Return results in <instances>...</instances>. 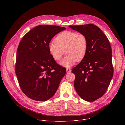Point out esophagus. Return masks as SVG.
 Listing matches in <instances>:
<instances>
[{
  "label": "esophagus",
  "mask_w": 125,
  "mask_h": 125,
  "mask_svg": "<svg viewBox=\"0 0 125 125\" xmlns=\"http://www.w3.org/2000/svg\"><path fill=\"white\" fill-rule=\"evenodd\" d=\"M66 71L67 72L69 73V72H70L71 71V70L70 69V68H66Z\"/></svg>",
  "instance_id": "34e87169"
}]
</instances>
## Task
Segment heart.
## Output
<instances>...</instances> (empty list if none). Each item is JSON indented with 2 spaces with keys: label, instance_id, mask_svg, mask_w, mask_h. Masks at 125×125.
Returning <instances> with one entry per match:
<instances>
[{
  "label": "heart",
  "instance_id": "1",
  "mask_svg": "<svg viewBox=\"0 0 125 125\" xmlns=\"http://www.w3.org/2000/svg\"><path fill=\"white\" fill-rule=\"evenodd\" d=\"M48 45L50 55L56 61H59L64 54L67 55L61 62L66 67L73 65L76 61L80 62L85 57L88 48L86 37L82 33L65 31L58 34Z\"/></svg>",
  "mask_w": 125,
  "mask_h": 125
}]
</instances>
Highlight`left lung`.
I'll return each instance as SVG.
<instances>
[{"label":"left lung","instance_id":"8db88e82","mask_svg":"<svg viewBox=\"0 0 125 125\" xmlns=\"http://www.w3.org/2000/svg\"><path fill=\"white\" fill-rule=\"evenodd\" d=\"M69 27L83 33L88 42L85 57L72 70L75 75V88L82 99L94 101L106 93L113 75L110 43L101 29L94 24Z\"/></svg>","mask_w":125,"mask_h":125}]
</instances>
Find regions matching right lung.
Returning a JSON list of instances; mask_svg holds the SVG:
<instances>
[{
	"label": "right lung",
	"instance_id": "obj_1",
	"mask_svg": "<svg viewBox=\"0 0 125 125\" xmlns=\"http://www.w3.org/2000/svg\"><path fill=\"white\" fill-rule=\"evenodd\" d=\"M64 27L39 25L27 32L17 51L15 73L23 93L30 98L46 101L54 95L65 76L66 68L50 55L52 38Z\"/></svg>",
	"mask_w": 125,
	"mask_h": 125
}]
</instances>
